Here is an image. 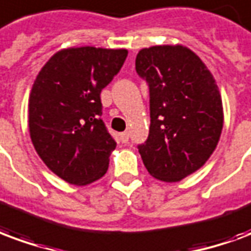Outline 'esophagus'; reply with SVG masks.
<instances>
[{"label": "esophagus", "instance_id": "34e87169", "mask_svg": "<svg viewBox=\"0 0 251 251\" xmlns=\"http://www.w3.org/2000/svg\"><path fill=\"white\" fill-rule=\"evenodd\" d=\"M120 138H121V141H122V144H127V142H129V133H127V131L121 133Z\"/></svg>", "mask_w": 251, "mask_h": 251}]
</instances>
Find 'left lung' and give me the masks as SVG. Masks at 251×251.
Here are the masks:
<instances>
[{"mask_svg":"<svg viewBox=\"0 0 251 251\" xmlns=\"http://www.w3.org/2000/svg\"><path fill=\"white\" fill-rule=\"evenodd\" d=\"M135 70L149 85V137L138 151L150 176L178 182L205 165L217 148L224 109L213 74L182 45L140 50Z\"/></svg>","mask_w":251,"mask_h":251,"instance_id":"obj_1","label":"left lung"}]
</instances>
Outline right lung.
<instances>
[{"label": "right lung", "instance_id": "obj_1", "mask_svg": "<svg viewBox=\"0 0 251 251\" xmlns=\"http://www.w3.org/2000/svg\"><path fill=\"white\" fill-rule=\"evenodd\" d=\"M126 57V49H62L46 62L33 83L31 142L46 166L72 185H88L107 172L117 144L101 120L100 94Z\"/></svg>", "mask_w": 251, "mask_h": 251}]
</instances>
